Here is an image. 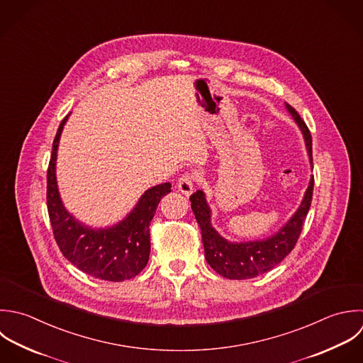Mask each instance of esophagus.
<instances>
[{
	"label": "esophagus",
	"instance_id": "1",
	"mask_svg": "<svg viewBox=\"0 0 363 363\" xmlns=\"http://www.w3.org/2000/svg\"><path fill=\"white\" fill-rule=\"evenodd\" d=\"M194 184H195V177H194L192 174L186 172V174H184V175L178 179L177 186H178V189H179L184 195L189 196V195L194 192Z\"/></svg>",
	"mask_w": 363,
	"mask_h": 363
}]
</instances>
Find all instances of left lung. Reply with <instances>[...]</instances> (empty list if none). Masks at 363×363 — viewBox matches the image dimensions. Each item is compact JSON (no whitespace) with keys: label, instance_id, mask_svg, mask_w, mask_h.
<instances>
[{"label":"left lung","instance_id":"obj_1","mask_svg":"<svg viewBox=\"0 0 363 363\" xmlns=\"http://www.w3.org/2000/svg\"><path fill=\"white\" fill-rule=\"evenodd\" d=\"M286 107L304 135L307 152L313 167L311 133L307 124L301 120L300 114L296 111V108L287 103H286ZM313 191H314V177H311L310 179V184L304 194L301 205L277 233L263 240L240 242V243L226 240L213 229L211 223V208L206 202L205 194L202 191H196L195 194H192L189 198L191 208L201 228L205 257L209 266L218 274L230 280L255 279L274 269L294 249L301 235L304 220L311 206Z\"/></svg>","mask_w":363,"mask_h":363}]
</instances>
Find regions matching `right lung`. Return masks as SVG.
<instances>
[{
  "mask_svg": "<svg viewBox=\"0 0 363 363\" xmlns=\"http://www.w3.org/2000/svg\"><path fill=\"white\" fill-rule=\"evenodd\" d=\"M67 117L57 128L48 167L46 203L55 240L62 255L91 277L106 281L133 279L148 263L150 222L161 198L171 192V184L165 182L147 189L134 209L111 228L93 229L82 225L65 209L56 182L57 145Z\"/></svg>",
  "mask_w": 363,
  "mask_h": 363,
  "instance_id": "obj_1",
  "label": "right lung"
}]
</instances>
